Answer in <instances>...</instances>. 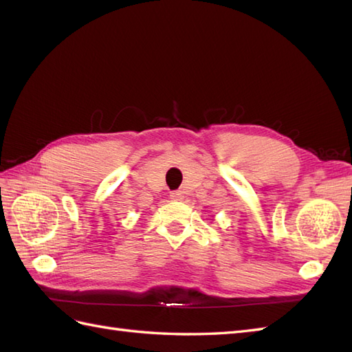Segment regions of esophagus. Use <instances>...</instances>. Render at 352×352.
I'll list each match as a JSON object with an SVG mask.
<instances>
[{"mask_svg":"<svg viewBox=\"0 0 352 352\" xmlns=\"http://www.w3.org/2000/svg\"><path fill=\"white\" fill-rule=\"evenodd\" d=\"M170 197H172L173 201H182L184 199V192H182V190H173V192H170Z\"/></svg>","mask_w":352,"mask_h":352,"instance_id":"1","label":"esophagus"}]
</instances>
